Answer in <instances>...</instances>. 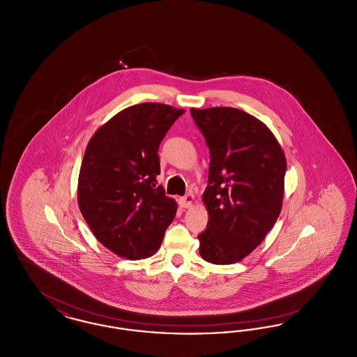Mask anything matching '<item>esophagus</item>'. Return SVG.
I'll return each instance as SVG.
<instances>
[{
    "label": "esophagus",
    "instance_id": "esophagus-1",
    "mask_svg": "<svg viewBox=\"0 0 357 357\" xmlns=\"http://www.w3.org/2000/svg\"><path fill=\"white\" fill-rule=\"evenodd\" d=\"M192 202H194V195H191V194H188V195H185V197H182V198H179L178 199V204L181 207H191L192 206Z\"/></svg>",
    "mask_w": 357,
    "mask_h": 357
}]
</instances>
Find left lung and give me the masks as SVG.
<instances>
[{
    "label": "left lung",
    "mask_w": 357,
    "mask_h": 357,
    "mask_svg": "<svg viewBox=\"0 0 357 357\" xmlns=\"http://www.w3.org/2000/svg\"><path fill=\"white\" fill-rule=\"evenodd\" d=\"M210 150L204 192L207 229L199 255L230 265L250 255L277 221L284 199L287 159L265 123L231 107L191 108Z\"/></svg>",
    "instance_id": "1"
}]
</instances>
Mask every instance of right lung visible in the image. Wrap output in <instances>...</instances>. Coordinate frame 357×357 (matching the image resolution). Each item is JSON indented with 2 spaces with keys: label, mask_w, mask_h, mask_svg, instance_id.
<instances>
[{
  "label": "right lung",
  "mask_w": 357,
  "mask_h": 357,
  "mask_svg": "<svg viewBox=\"0 0 357 357\" xmlns=\"http://www.w3.org/2000/svg\"><path fill=\"white\" fill-rule=\"evenodd\" d=\"M185 114L160 102H142L100 126L85 149L77 202L93 236L127 259L158 252L176 214L175 199L158 186V150L174 121Z\"/></svg>",
  "instance_id": "add662e5"
}]
</instances>
